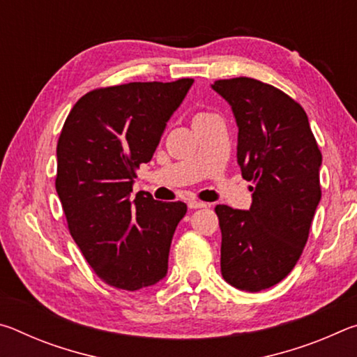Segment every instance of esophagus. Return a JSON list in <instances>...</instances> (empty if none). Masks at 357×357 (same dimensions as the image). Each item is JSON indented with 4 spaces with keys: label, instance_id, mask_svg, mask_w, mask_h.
<instances>
[{
    "label": "esophagus",
    "instance_id": "esophagus-1",
    "mask_svg": "<svg viewBox=\"0 0 357 357\" xmlns=\"http://www.w3.org/2000/svg\"><path fill=\"white\" fill-rule=\"evenodd\" d=\"M187 204H189L190 209H202V208H208L209 206L208 203H203V202H198V200H190Z\"/></svg>",
    "mask_w": 357,
    "mask_h": 357
}]
</instances>
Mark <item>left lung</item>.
<instances>
[{"label": "left lung", "instance_id": "1", "mask_svg": "<svg viewBox=\"0 0 357 357\" xmlns=\"http://www.w3.org/2000/svg\"><path fill=\"white\" fill-rule=\"evenodd\" d=\"M231 107L238 164L253 181L249 211L217 204L220 269L229 285L257 293L285 279L298 263L321 200L319 153L298 102L255 78L211 84Z\"/></svg>", "mask_w": 357, "mask_h": 357}]
</instances>
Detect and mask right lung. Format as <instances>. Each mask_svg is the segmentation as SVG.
Here are the masks:
<instances>
[{
	"instance_id": "add662e5",
	"label": "right lung",
	"mask_w": 357,
	"mask_h": 357,
	"mask_svg": "<svg viewBox=\"0 0 357 357\" xmlns=\"http://www.w3.org/2000/svg\"><path fill=\"white\" fill-rule=\"evenodd\" d=\"M192 78L128 83L78 99L56 146V192L72 238L102 280L128 291L167 275L183 202L130 195L135 168L153 159Z\"/></svg>"
}]
</instances>
